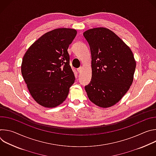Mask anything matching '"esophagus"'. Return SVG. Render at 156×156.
I'll list each match as a JSON object with an SVG mask.
<instances>
[{
  "instance_id": "34e87169",
  "label": "esophagus",
  "mask_w": 156,
  "mask_h": 156,
  "mask_svg": "<svg viewBox=\"0 0 156 156\" xmlns=\"http://www.w3.org/2000/svg\"><path fill=\"white\" fill-rule=\"evenodd\" d=\"M83 70V67H79V68H78L77 69V72H78V73H80V72H81V71Z\"/></svg>"
}]
</instances>
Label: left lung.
Listing matches in <instances>:
<instances>
[{
	"instance_id": "1",
	"label": "left lung",
	"mask_w": 156,
	"mask_h": 156,
	"mask_svg": "<svg viewBox=\"0 0 156 156\" xmlns=\"http://www.w3.org/2000/svg\"><path fill=\"white\" fill-rule=\"evenodd\" d=\"M83 36L91 54L92 78L84 88L90 100L101 107L117 103L133 81L136 62L129 48L105 28L88 30Z\"/></svg>"
}]
</instances>
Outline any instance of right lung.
Instances as JSON below:
<instances>
[{
	"mask_svg": "<svg viewBox=\"0 0 156 156\" xmlns=\"http://www.w3.org/2000/svg\"><path fill=\"white\" fill-rule=\"evenodd\" d=\"M70 28H57L35 41L25 53L21 70L33 98L52 108L67 98L75 82L68 48L76 35Z\"/></svg>",
	"mask_w": 156,
	"mask_h": 156,
	"instance_id": "obj_1",
	"label": "right lung"
}]
</instances>
